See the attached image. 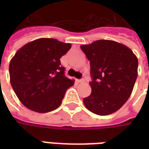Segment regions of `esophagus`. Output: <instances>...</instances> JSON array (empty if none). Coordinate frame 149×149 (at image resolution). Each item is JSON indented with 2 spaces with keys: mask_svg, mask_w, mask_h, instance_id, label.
<instances>
[{
  "mask_svg": "<svg viewBox=\"0 0 149 149\" xmlns=\"http://www.w3.org/2000/svg\"><path fill=\"white\" fill-rule=\"evenodd\" d=\"M84 81H85V80H84V79H80V80H77V82L78 83H83V82H84Z\"/></svg>",
  "mask_w": 149,
  "mask_h": 149,
  "instance_id": "obj_1",
  "label": "esophagus"
}]
</instances>
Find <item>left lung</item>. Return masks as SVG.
I'll list each match as a JSON object with an SVG mask.
<instances>
[{
  "instance_id": "left-lung-1",
  "label": "left lung",
  "mask_w": 149,
  "mask_h": 149,
  "mask_svg": "<svg viewBox=\"0 0 149 149\" xmlns=\"http://www.w3.org/2000/svg\"><path fill=\"white\" fill-rule=\"evenodd\" d=\"M90 61V96L84 98L90 112L106 116L116 112L131 96L137 78L138 60L125 45L99 40L81 45Z\"/></svg>"
}]
</instances>
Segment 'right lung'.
Instances as JSON below:
<instances>
[{
	"label": "right lung",
	"instance_id": "1",
	"mask_svg": "<svg viewBox=\"0 0 149 149\" xmlns=\"http://www.w3.org/2000/svg\"><path fill=\"white\" fill-rule=\"evenodd\" d=\"M71 44L40 38L16 52L9 64L10 83L21 103L29 109L45 113L57 109L74 81L65 76L61 57Z\"/></svg>",
	"mask_w": 149,
	"mask_h": 149
}]
</instances>
